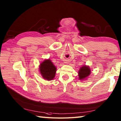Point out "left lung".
Here are the masks:
<instances>
[{"mask_svg": "<svg viewBox=\"0 0 121 121\" xmlns=\"http://www.w3.org/2000/svg\"><path fill=\"white\" fill-rule=\"evenodd\" d=\"M91 70L88 66L84 65L80 68L78 71V76L79 80H84L91 74Z\"/></svg>", "mask_w": 121, "mask_h": 121, "instance_id": "1", "label": "left lung"}]
</instances>
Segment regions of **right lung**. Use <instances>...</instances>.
Listing matches in <instances>:
<instances>
[{
    "label": "right lung",
    "instance_id": "add662e5",
    "mask_svg": "<svg viewBox=\"0 0 121 121\" xmlns=\"http://www.w3.org/2000/svg\"><path fill=\"white\" fill-rule=\"evenodd\" d=\"M40 73L43 79L52 80L55 78L56 69L50 59L45 60L39 65Z\"/></svg>",
    "mask_w": 121,
    "mask_h": 121
}]
</instances>
